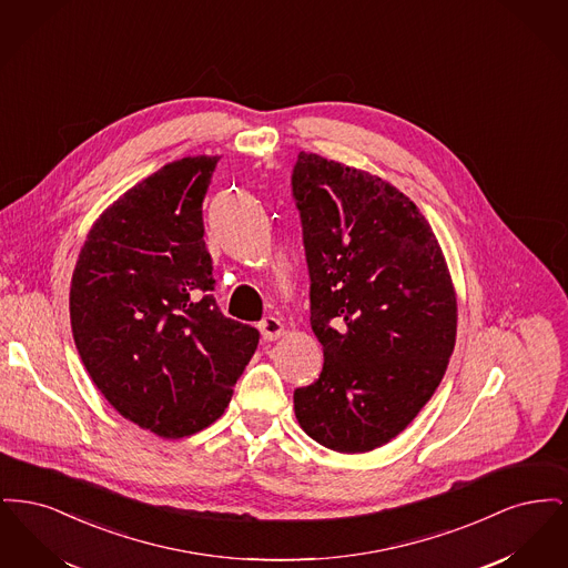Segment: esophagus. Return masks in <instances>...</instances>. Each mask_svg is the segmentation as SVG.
Returning <instances> with one entry per match:
<instances>
[{"label": "esophagus", "mask_w": 568, "mask_h": 568, "mask_svg": "<svg viewBox=\"0 0 568 568\" xmlns=\"http://www.w3.org/2000/svg\"><path fill=\"white\" fill-rule=\"evenodd\" d=\"M260 332L266 341H276L285 332V325L276 317H266V320L260 322Z\"/></svg>", "instance_id": "34e87169"}]
</instances>
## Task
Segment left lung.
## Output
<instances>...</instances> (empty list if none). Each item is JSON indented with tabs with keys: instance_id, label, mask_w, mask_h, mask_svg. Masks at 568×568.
Instances as JSON below:
<instances>
[{
	"instance_id": "1",
	"label": "left lung",
	"mask_w": 568,
	"mask_h": 568,
	"mask_svg": "<svg viewBox=\"0 0 568 568\" xmlns=\"http://www.w3.org/2000/svg\"><path fill=\"white\" fill-rule=\"evenodd\" d=\"M292 187L324 347L320 378L294 392L297 424L366 454L433 398L456 347V290L430 223L387 181L300 151Z\"/></svg>"
}]
</instances>
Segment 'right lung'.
I'll return each instance as SVG.
<instances>
[{
	"instance_id": "add662e5",
	"label": "right lung",
	"mask_w": 568,
	"mask_h": 568,
	"mask_svg": "<svg viewBox=\"0 0 568 568\" xmlns=\"http://www.w3.org/2000/svg\"><path fill=\"white\" fill-rule=\"evenodd\" d=\"M219 158L163 165L93 223L70 285L82 364L125 419L162 438L216 422L260 343L216 306L202 202Z\"/></svg>"
}]
</instances>
